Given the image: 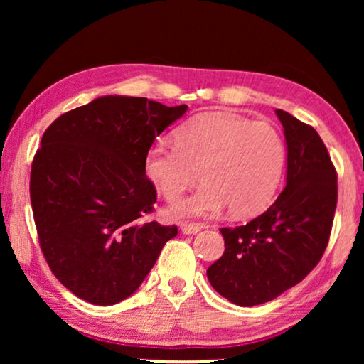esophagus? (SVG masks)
<instances>
[{
    "mask_svg": "<svg viewBox=\"0 0 364 364\" xmlns=\"http://www.w3.org/2000/svg\"><path fill=\"white\" fill-rule=\"evenodd\" d=\"M205 225H202V223H181V232L186 233V235H196L202 230V228Z\"/></svg>",
    "mask_w": 364,
    "mask_h": 364,
    "instance_id": "obj_1",
    "label": "esophagus"
}]
</instances>
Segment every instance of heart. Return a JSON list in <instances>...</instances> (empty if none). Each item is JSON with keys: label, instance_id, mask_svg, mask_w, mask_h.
Listing matches in <instances>:
<instances>
[{"label": "heart", "instance_id": "b5f03b06", "mask_svg": "<svg viewBox=\"0 0 364 364\" xmlns=\"http://www.w3.org/2000/svg\"><path fill=\"white\" fill-rule=\"evenodd\" d=\"M287 149L268 122L240 116H203L177 132V144L154 142L144 171L167 202L198 181L203 186L173 207L178 217H212L230 207L233 215H253L272 202Z\"/></svg>", "mask_w": 364, "mask_h": 364}]
</instances>
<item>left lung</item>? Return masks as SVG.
Instances as JSON below:
<instances>
[{"label":"left lung","instance_id":"obj_1","mask_svg":"<svg viewBox=\"0 0 364 364\" xmlns=\"http://www.w3.org/2000/svg\"><path fill=\"white\" fill-rule=\"evenodd\" d=\"M287 141V186L247 225L220 228L225 252L207 277L238 306L275 300L321 260L338 200L336 171L318 132L277 109Z\"/></svg>","mask_w":364,"mask_h":364}]
</instances>
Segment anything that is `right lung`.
I'll list each match as a JSON object with an SVG mask.
<instances>
[{"mask_svg":"<svg viewBox=\"0 0 364 364\" xmlns=\"http://www.w3.org/2000/svg\"><path fill=\"white\" fill-rule=\"evenodd\" d=\"M186 111L102 96L43 134L29 182L34 223L49 268L76 296L101 306L126 300L177 235L176 225L146 220L157 192L144 161Z\"/></svg>","mask_w":364,"mask_h":364,"instance_id":"right-lung-1","label":"right lung"}]
</instances>
